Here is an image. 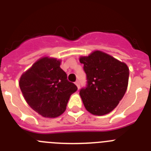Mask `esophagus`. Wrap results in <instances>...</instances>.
I'll use <instances>...</instances> for the list:
<instances>
[{"instance_id": "obj_1", "label": "esophagus", "mask_w": 151, "mask_h": 151, "mask_svg": "<svg viewBox=\"0 0 151 151\" xmlns=\"http://www.w3.org/2000/svg\"><path fill=\"white\" fill-rule=\"evenodd\" d=\"M75 84H76V86H77V88H78V89H79V88H80L79 82H78V81H76V82H75Z\"/></svg>"}]
</instances>
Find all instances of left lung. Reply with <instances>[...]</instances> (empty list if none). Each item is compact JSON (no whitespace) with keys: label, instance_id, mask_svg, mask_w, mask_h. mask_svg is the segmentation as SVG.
Segmentation results:
<instances>
[{"label":"left lung","instance_id":"obj_1","mask_svg":"<svg viewBox=\"0 0 151 151\" xmlns=\"http://www.w3.org/2000/svg\"><path fill=\"white\" fill-rule=\"evenodd\" d=\"M87 76V87L79 94L85 109L93 115L103 116L116 107L129 83V69L125 63L101 50L80 57Z\"/></svg>","mask_w":151,"mask_h":151}]
</instances>
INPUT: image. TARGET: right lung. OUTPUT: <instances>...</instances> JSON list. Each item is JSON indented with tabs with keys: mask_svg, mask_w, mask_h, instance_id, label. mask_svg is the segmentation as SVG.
I'll use <instances>...</instances> for the list:
<instances>
[{
	"mask_svg": "<svg viewBox=\"0 0 151 151\" xmlns=\"http://www.w3.org/2000/svg\"><path fill=\"white\" fill-rule=\"evenodd\" d=\"M60 60L42 57L33 64L19 78V87L30 107L47 118L59 116L66 110L76 85L67 80L60 68Z\"/></svg>",
	"mask_w": 151,
	"mask_h": 151,
	"instance_id": "add662e5",
	"label": "right lung"
}]
</instances>
